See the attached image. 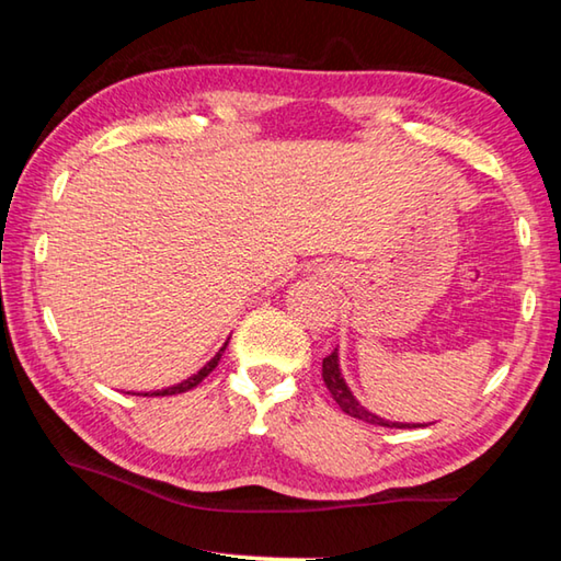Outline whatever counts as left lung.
Wrapping results in <instances>:
<instances>
[{
  "mask_svg": "<svg viewBox=\"0 0 561 561\" xmlns=\"http://www.w3.org/2000/svg\"><path fill=\"white\" fill-rule=\"evenodd\" d=\"M321 378H324V383H327V388H329L331 398H334L341 411H344L346 415L358 417V421L371 423V425H383V428H417L415 423H393V421H383V417H378L376 413L366 411V408L356 401V396L351 393V388L346 386L344 376H341V368H339V348L331 351V354L324 358V364H321Z\"/></svg>",
  "mask_w": 561,
  "mask_h": 561,
  "instance_id": "left-lung-1",
  "label": "left lung"
}]
</instances>
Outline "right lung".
Returning a JSON list of instances; mask_svg holds the SVG:
<instances>
[{"label": "right lung", "instance_id": "add662e5", "mask_svg": "<svg viewBox=\"0 0 561 561\" xmlns=\"http://www.w3.org/2000/svg\"><path fill=\"white\" fill-rule=\"evenodd\" d=\"M225 348H227V341H225V346L220 348V351H217V354L210 358V360H207V364L201 368V371H197L195 376H190L187 378V381H183V383H178V386H170V388H163V391H156L153 396H175V393H185V391H190V388H195L197 383H201L203 381V378L207 376V374H210L213 371V368L217 366V360H220L222 358V354H225ZM148 396V393H146Z\"/></svg>", "mask_w": 561, "mask_h": 561}]
</instances>
